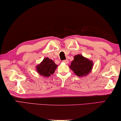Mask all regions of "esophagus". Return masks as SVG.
<instances>
[{"instance_id":"esophagus-1","label":"esophagus","mask_w":121,"mask_h":121,"mask_svg":"<svg viewBox=\"0 0 121 121\" xmlns=\"http://www.w3.org/2000/svg\"><path fill=\"white\" fill-rule=\"evenodd\" d=\"M63 62H64V63H66V64H68V63H69V60H67V59H66V60H63Z\"/></svg>"}]
</instances>
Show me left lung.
<instances>
[{"mask_svg":"<svg viewBox=\"0 0 121 121\" xmlns=\"http://www.w3.org/2000/svg\"><path fill=\"white\" fill-rule=\"evenodd\" d=\"M70 68L78 77H85L90 73L92 70L93 64L92 60L85 58L81 55H77L74 57L71 62Z\"/></svg>","mask_w":121,"mask_h":121,"instance_id":"obj_1","label":"left lung"}]
</instances>
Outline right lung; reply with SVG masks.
Here are the masks:
<instances>
[{"label":"right lung","instance_id":"1","mask_svg":"<svg viewBox=\"0 0 121 121\" xmlns=\"http://www.w3.org/2000/svg\"><path fill=\"white\" fill-rule=\"evenodd\" d=\"M58 65L49 58H44L40 64L37 65L36 70L39 75L43 77H50L53 74Z\"/></svg>","mask_w":121,"mask_h":121}]
</instances>
